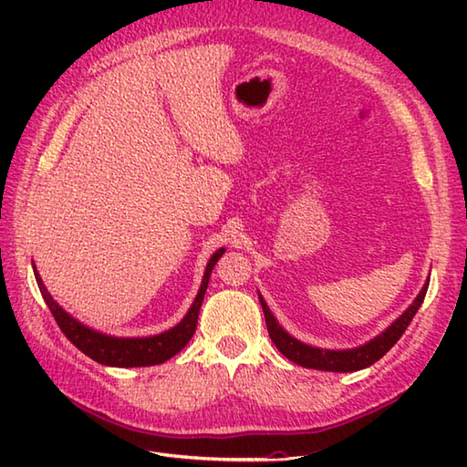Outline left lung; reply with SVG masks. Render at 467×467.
Instances as JSON below:
<instances>
[{
    "mask_svg": "<svg viewBox=\"0 0 467 467\" xmlns=\"http://www.w3.org/2000/svg\"><path fill=\"white\" fill-rule=\"evenodd\" d=\"M430 279L425 281L421 286L420 295L415 296L413 303L405 309L398 319H395L385 331H381L377 337H373L371 341H367L359 347H353V349H321V347H313L306 345L299 339H295L293 335L286 333L279 321L275 319V315L271 313L269 305L265 303L263 295L259 293V301L265 313V321H266V329H269V335L273 343L276 345L286 359H291L293 363L306 367V369H319V371H337V373H349V371H359L365 369V367L373 365L375 361H379L381 357L391 349V347L400 341V337L408 329V325L418 313L421 306L425 293H428Z\"/></svg>",
    "mask_w": 467,
    "mask_h": 467,
    "instance_id": "left-lung-1",
    "label": "left lung"
}]
</instances>
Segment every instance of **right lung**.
I'll return each mask as SVG.
<instances>
[{"label": "right lung", "mask_w": 467, "mask_h": 467, "mask_svg": "<svg viewBox=\"0 0 467 467\" xmlns=\"http://www.w3.org/2000/svg\"><path fill=\"white\" fill-rule=\"evenodd\" d=\"M224 251H226L224 246H221V249L208 259L201 289H198L191 309H188V313L182 317V321L174 325L172 329L158 335H150V337L106 335L74 319L64 306H59L57 301H54V296L47 293L42 276H39L34 263L32 266H34L39 293H42L46 305L49 306V311H52L57 327L62 329V333L67 337V339L78 347V349L86 353L90 359L108 367H148V365H158V363L168 361L178 351H182L186 343L192 339V335L196 331V323H198V313H201V305L208 286V279H211L214 265L224 254Z\"/></svg>", "instance_id": "obj_1"}]
</instances>
